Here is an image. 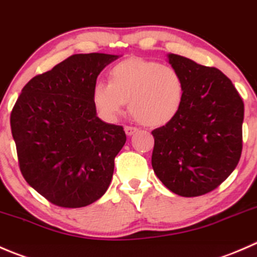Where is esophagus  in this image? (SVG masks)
Segmentation results:
<instances>
[{
	"label": "esophagus",
	"instance_id": "34e87169",
	"mask_svg": "<svg viewBox=\"0 0 257 257\" xmlns=\"http://www.w3.org/2000/svg\"><path fill=\"white\" fill-rule=\"evenodd\" d=\"M137 131H139V128L135 127V126H125V132L127 136H131V135H134Z\"/></svg>",
	"mask_w": 257,
	"mask_h": 257
}]
</instances>
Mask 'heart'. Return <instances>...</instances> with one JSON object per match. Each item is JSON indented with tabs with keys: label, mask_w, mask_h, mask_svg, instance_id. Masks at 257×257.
Returning <instances> with one entry per match:
<instances>
[{
	"label": "heart",
	"mask_w": 257,
	"mask_h": 257,
	"mask_svg": "<svg viewBox=\"0 0 257 257\" xmlns=\"http://www.w3.org/2000/svg\"><path fill=\"white\" fill-rule=\"evenodd\" d=\"M108 78L92 88L93 105L105 120H117L128 102L135 118L147 126L166 125L181 110L185 81L171 65L132 58L113 66Z\"/></svg>",
	"instance_id": "1"
}]
</instances>
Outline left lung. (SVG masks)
<instances>
[{"mask_svg":"<svg viewBox=\"0 0 257 257\" xmlns=\"http://www.w3.org/2000/svg\"><path fill=\"white\" fill-rule=\"evenodd\" d=\"M169 62L184 77L185 98L176 117L152 131V169L174 194L201 196L220 186L240 161L243 102L217 68L175 53Z\"/></svg>","mask_w":257,"mask_h":257,"instance_id":"left-lung-1","label":"left lung"}]
</instances>
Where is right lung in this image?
I'll list each match as a JSON object with an SVG mask.
<instances>
[{
    "mask_svg": "<svg viewBox=\"0 0 257 257\" xmlns=\"http://www.w3.org/2000/svg\"><path fill=\"white\" fill-rule=\"evenodd\" d=\"M117 57L70 56L31 78L12 108L10 122L22 176L51 204L87 206L110 186L126 135L122 126L97 117L92 88Z\"/></svg>",
    "mask_w": 257,
    "mask_h": 257,
    "instance_id": "add662e5",
    "label": "right lung"
}]
</instances>
